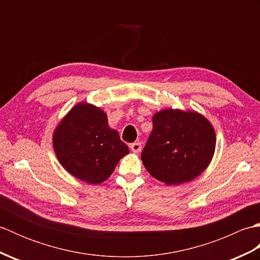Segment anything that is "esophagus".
Instances as JSON below:
<instances>
[{
	"mask_svg": "<svg viewBox=\"0 0 260 260\" xmlns=\"http://www.w3.org/2000/svg\"><path fill=\"white\" fill-rule=\"evenodd\" d=\"M131 150L133 151L134 153H140L142 150V144L140 142H136V143H132L131 144Z\"/></svg>",
	"mask_w": 260,
	"mask_h": 260,
	"instance_id": "obj_1",
	"label": "esophagus"
}]
</instances>
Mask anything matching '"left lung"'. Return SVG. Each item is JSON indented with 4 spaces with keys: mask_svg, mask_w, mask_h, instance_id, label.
I'll use <instances>...</instances> for the list:
<instances>
[{
    "mask_svg": "<svg viewBox=\"0 0 260 260\" xmlns=\"http://www.w3.org/2000/svg\"><path fill=\"white\" fill-rule=\"evenodd\" d=\"M214 148L215 132L204 116L169 108L154 114L153 131L141 157L156 180L179 185L208 168Z\"/></svg>",
    "mask_w": 260,
    "mask_h": 260,
    "instance_id": "8db88e82",
    "label": "left lung"
}]
</instances>
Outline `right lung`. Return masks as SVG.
<instances>
[{
  "label": "right lung",
  "instance_id": "add662e5",
  "mask_svg": "<svg viewBox=\"0 0 260 260\" xmlns=\"http://www.w3.org/2000/svg\"><path fill=\"white\" fill-rule=\"evenodd\" d=\"M53 148L64 170L89 184H99L113 173L119 159L128 154L106 113L80 103L71 108L53 133Z\"/></svg>",
  "mask_w": 260,
  "mask_h": 260
}]
</instances>
